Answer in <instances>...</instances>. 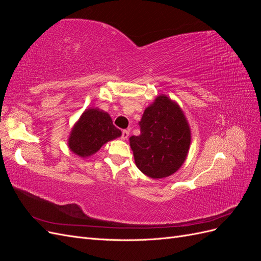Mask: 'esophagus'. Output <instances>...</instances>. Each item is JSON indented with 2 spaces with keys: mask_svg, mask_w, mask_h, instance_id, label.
Here are the masks:
<instances>
[{
  "mask_svg": "<svg viewBox=\"0 0 261 261\" xmlns=\"http://www.w3.org/2000/svg\"><path fill=\"white\" fill-rule=\"evenodd\" d=\"M128 136H129V132L128 130H126V129H124L123 132H122V136H121V138L123 139V140H126L128 138Z\"/></svg>",
  "mask_w": 261,
  "mask_h": 261,
  "instance_id": "1",
  "label": "esophagus"
}]
</instances>
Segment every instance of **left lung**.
I'll use <instances>...</instances> for the list:
<instances>
[{"instance_id": "obj_1", "label": "left lung", "mask_w": 261, "mask_h": 261, "mask_svg": "<svg viewBox=\"0 0 261 261\" xmlns=\"http://www.w3.org/2000/svg\"><path fill=\"white\" fill-rule=\"evenodd\" d=\"M139 126L140 135L129 138L137 168L151 178L172 175L191 146V128L181 109L161 94L146 108Z\"/></svg>"}]
</instances>
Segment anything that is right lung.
Wrapping results in <instances>:
<instances>
[{
	"label": "right lung",
	"mask_w": 261,
	"mask_h": 261,
	"mask_svg": "<svg viewBox=\"0 0 261 261\" xmlns=\"http://www.w3.org/2000/svg\"><path fill=\"white\" fill-rule=\"evenodd\" d=\"M122 135L110 115L99 109H87L74 125L68 138L70 151L82 158L90 156L107 144Z\"/></svg>",
	"instance_id": "right-lung-1"
}]
</instances>
